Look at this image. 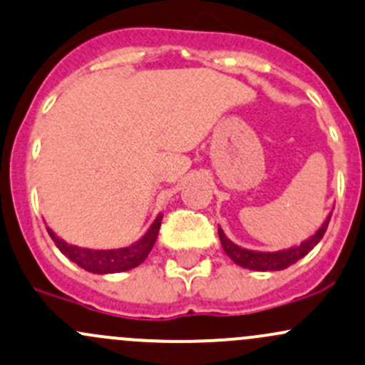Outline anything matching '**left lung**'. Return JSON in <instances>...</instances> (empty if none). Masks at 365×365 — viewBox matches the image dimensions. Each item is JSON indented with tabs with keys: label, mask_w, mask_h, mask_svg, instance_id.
<instances>
[{
	"label": "left lung",
	"mask_w": 365,
	"mask_h": 365,
	"mask_svg": "<svg viewBox=\"0 0 365 365\" xmlns=\"http://www.w3.org/2000/svg\"><path fill=\"white\" fill-rule=\"evenodd\" d=\"M331 215L325 218L324 224L318 227V231L313 234L312 237L302 241L301 245H295V247L283 248V250L278 252H257V250H248V248L237 247L236 243H232L227 236H225L224 231L218 227V236H220V243L224 252L227 253L229 259L232 262H236L237 266L247 267V269L252 271H282L287 269L289 266L297 262L299 259H302L304 255H308L309 252L313 250L314 245L324 237L325 231H327L329 220H331Z\"/></svg>",
	"instance_id": "left-lung-1"
}]
</instances>
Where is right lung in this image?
<instances>
[{"mask_svg":"<svg viewBox=\"0 0 365 365\" xmlns=\"http://www.w3.org/2000/svg\"><path fill=\"white\" fill-rule=\"evenodd\" d=\"M160 222H163V213L157 215L153 224L148 227V231L145 232L140 240L134 241L129 247L115 248V250H92V248L76 247V245L66 243V241L61 240L59 236H56V232H53L52 229L47 227V231L51 234L56 247L59 248L71 262H75L76 266H80L82 269L94 274H110L133 269V267L140 266V264L147 259L148 253H150L153 248V245H155L157 234H159L160 229Z\"/></svg>","mask_w":365,"mask_h":365,"instance_id":"1","label":"right lung"}]
</instances>
